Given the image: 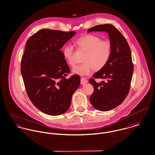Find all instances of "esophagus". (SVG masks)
I'll use <instances>...</instances> for the list:
<instances>
[{
    "mask_svg": "<svg viewBox=\"0 0 155 155\" xmlns=\"http://www.w3.org/2000/svg\"><path fill=\"white\" fill-rule=\"evenodd\" d=\"M87 82H88V81H87V80L86 79H85L84 78H81V84L84 85V84H86Z\"/></svg>",
    "mask_w": 155,
    "mask_h": 155,
    "instance_id": "34e87169",
    "label": "esophagus"
}]
</instances>
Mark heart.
<instances>
[{
    "instance_id": "heart-1",
    "label": "heart",
    "mask_w": 155,
    "mask_h": 155,
    "mask_svg": "<svg viewBox=\"0 0 155 155\" xmlns=\"http://www.w3.org/2000/svg\"><path fill=\"white\" fill-rule=\"evenodd\" d=\"M78 47L86 52L81 65L75 67L72 73L84 76L91 74L94 69L100 71L108 63L111 56L112 46L111 43L101 40L98 36L87 34L79 38L75 41ZM73 47L71 44L65 45L63 48V55L68 63L74 66L73 58Z\"/></svg>"
}]
</instances>
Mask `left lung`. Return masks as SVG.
Listing matches in <instances>:
<instances>
[{
	"label": "left lung",
	"instance_id": "obj_1",
	"mask_svg": "<svg viewBox=\"0 0 155 155\" xmlns=\"http://www.w3.org/2000/svg\"><path fill=\"white\" fill-rule=\"evenodd\" d=\"M105 32L112 46L109 61L89 80L94 88L90 97L92 105L101 111H108L120 105L127 97L133 73L131 53L123 35L111 24L99 25L88 29L91 32ZM94 78L103 81L96 83Z\"/></svg>",
	"mask_w": 155,
	"mask_h": 155
}]
</instances>
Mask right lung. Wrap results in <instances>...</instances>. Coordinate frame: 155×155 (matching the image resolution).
Here are the masks:
<instances>
[{"label":"right lung","mask_w":155,"mask_h":155,"mask_svg":"<svg viewBox=\"0 0 155 155\" xmlns=\"http://www.w3.org/2000/svg\"><path fill=\"white\" fill-rule=\"evenodd\" d=\"M76 33L42 29L26 42L21 64L24 83L32 103L46 114L66 112L81 84L79 75L65 78L70 69L60 50Z\"/></svg>","instance_id":"add662e5"}]
</instances>
